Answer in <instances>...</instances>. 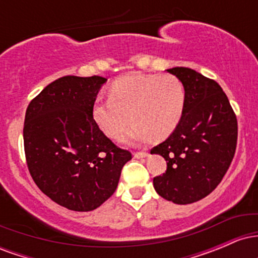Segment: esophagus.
Returning <instances> with one entry per match:
<instances>
[{"mask_svg":"<svg viewBox=\"0 0 258 258\" xmlns=\"http://www.w3.org/2000/svg\"><path fill=\"white\" fill-rule=\"evenodd\" d=\"M146 156H148L147 152H135V158L142 159V158H146Z\"/></svg>","mask_w":258,"mask_h":258,"instance_id":"esophagus-1","label":"esophagus"}]
</instances>
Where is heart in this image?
Returning <instances> with one entry per match:
<instances>
[{
  "instance_id": "b5f03b06",
  "label": "heart",
  "mask_w": 258,
  "mask_h": 258,
  "mask_svg": "<svg viewBox=\"0 0 258 258\" xmlns=\"http://www.w3.org/2000/svg\"><path fill=\"white\" fill-rule=\"evenodd\" d=\"M184 103V86L177 76L132 74L112 82L110 97L94 102L93 119L110 138L119 137L132 120L126 141L162 139L178 126Z\"/></svg>"
}]
</instances>
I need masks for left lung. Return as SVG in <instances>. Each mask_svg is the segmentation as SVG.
Here are the masks:
<instances>
[{"mask_svg": "<svg viewBox=\"0 0 258 258\" xmlns=\"http://www.w3.org/2000/svg\"><path fill=\"white\" fill-rule=\"evenodd\" d=\"M167 72L182 81L185 103L176 130L150 150L167 162L153 184L160 197L185 205L205 198L221 183L235 154L238 120L215 80L189 68Z\"/></svg>", "mask_w": 258, "mask_h": 258, "instance_id": "left-lung-1", "label": "left lung"}]
</instances>
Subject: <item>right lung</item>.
Here are the masks:
<instances>
[{
	"instance_id": "right-lung-1",
	"label": "right lung",
	"mask_w": 258,
	"mask_h": 258,
	"mask_svg": "<svg viewBox=\"0 0 258 258\" xmlns=\"http://www.w3.org/2000/svg\"><path fill=\"white\" fill-rule=\"evenodd\" d=\"M102 76H64L44 87L25 112L26 165L40 190L74 211H92L116 190L131 152L93 119Z\"/></svg>"
}]
</instances>
